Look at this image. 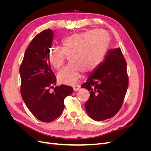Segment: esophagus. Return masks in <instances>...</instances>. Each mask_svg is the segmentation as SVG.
<instances>
[{"instance_id": "obj_1", "label": "esophagus", "mask_w": 151, "mask_h": 151, "mask_svg": "<svg viewBox=\"0 0 151 151\" xmlns=\"http://www.w3.org/2000/svg\"><path fill=\"white\" fill-rule=\"evenodd\" d=\"M73 88H74V91H77L80 88V86H79V85L74 86V87H73Z\"/></svg>"}]
</instances>
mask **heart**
Returning a JSON list of instances; mask_svg holds the SVG:
<instances>
[{
  "label": "heart",
  "mask_w": 151,
  "mask_h": 151,
  "mask_svg": "<svg viewBox=\"0 0 151 151\" xmlns=\"http://www.w3.org/2000/svg\"><path fill=\"white\" fill-rule=\"evenodd\" d=\"M109 43V36L101 29L73 33L63 38L61 49L52 50L48 61L55 69L60 70L65 64L67 57L70 63L58 74L63 84L76 83L84 74L96 69L104 59Z\"/></svg>",
  "instance_id": "heart-1"
}]
</instances>
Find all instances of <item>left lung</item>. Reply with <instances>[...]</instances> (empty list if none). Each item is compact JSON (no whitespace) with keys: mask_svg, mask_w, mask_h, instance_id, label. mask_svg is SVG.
Listing matches in <instances>:
<instances>
[{"mask_svg":"<svg viewBox=\"0 0 151 151\" xmlns=\"http://www.w3.org/2000/svg\"><path fill=\"white\" fill-rule=\"evenodd\" d=\"M128 86L127 62L122 50L110 49L104 61L81 86L90 93L85 104L88 115L96 121L113 117L122 106Z\"/></svg>","mask_w":151,"mask_h":151,"instance_id":"1","label":"left lung"}]
</instances>
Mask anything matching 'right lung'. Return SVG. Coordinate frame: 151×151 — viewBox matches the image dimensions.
I'll list each match as a JSON object with an SVG mask.
<instances>
[{
  "mask_svg": "<svg viewBox=\"0 0 151 151\" xmlns=\"http://www.w3.org/2000/svg\"><path fill=\"white\" fill-rule=\"evenodd\" d=\"M53 31L47 29L32 40L19 68L21 94L26 106L39 120L50 122L60 116L64 99L72 93L71 86L56 85L57 78L48 61ZM52 88L53 93L49 91Z\"/></svg>",
  "mask_w": 151,
  "mask_h": 151,
  "instance_id": "add662e5",
  "label": "right lung"
}]
</instances>
